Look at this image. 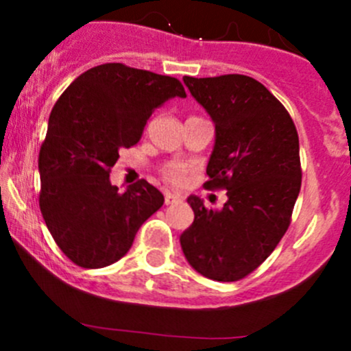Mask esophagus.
Listing matches in <instances>:
<instances>
[{"instance_id":"1","label":"esophagus","mask_w":351,"mask_h":351,"mask_svg":"<svg viewBox=\"0 0 351 351\" xmlns=\"http://www.w3.org/2000/svg\"><path fill=\"white\" fill-rule=\"evenodd\" d=\"M182 200V195L180 193H175V192H166L165 193V204L169 205V204H176V202Z\"/></svg>"}]
</instances>
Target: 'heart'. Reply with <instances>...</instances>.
Here are the masks:
<instances>
[{"label":"heart","instance_id":"b5f03b06","mask_svg":"<svg viewBox=\"0 0 351 351\" xmlns=\"http://www.w3.org/2000/svg\"><path fill=\"white\" fill-rule=\"evenodd\" d=\"M186 173H189V168L182 162H169L162 168V175L168 182L175 183V185H182L186 178Z\"/></svg>","mask_w":351,"mask_h":351}]
</instances>
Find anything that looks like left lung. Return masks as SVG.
Returning <instances> with one entry per match:
<instances>
[{
	"label": "left lung",
	"mask_w": 351,
	"mask_h": 351,
	"mask_svg": "<svg viewBox=\"0 0 351 351\" xmlns=\"http://www.w3.org/2000/svg\"><path fill=\"white\" fill-rule=\"evenodd\" d=\"M215 125L205 189L228 190L221 210L190 195L192 226L180 244L204 277L236 282L256 270L280 243L300 192L299 136L284 105L243 74L183 77Z\"/></svg>",
	"instance_id": "obj_1"
}]
</instances>
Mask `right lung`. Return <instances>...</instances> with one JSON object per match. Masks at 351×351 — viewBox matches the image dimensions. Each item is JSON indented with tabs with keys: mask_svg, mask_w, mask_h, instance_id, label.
I'll list each match as a JSON object with an SVG mask.
<instances>
[{
	"mask_svg": "<svg viewBox=\"0 0 351 351\" xmlns=\"http://www.w3.org/2000/svg\"><path fill=\"white\" fill-rule=\"evenodd\" d=\"M176 77L120 62L91 67L61 95L38 154L42 215L73 263L104 268L132 246L165 197L146 180L120 192L110 168L122 147L139 143L154 108L185 98Z\"/></svg>",
	"mask_w": 351,
	"mask_h": 351,
	"instance_id": "right-lung-1",
	"label": "right lung"
}]
</instances>
